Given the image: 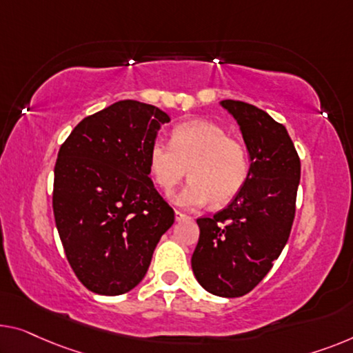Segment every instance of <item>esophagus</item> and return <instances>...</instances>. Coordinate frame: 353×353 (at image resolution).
Here are the masks:
<instances>
[{
    "instance_id": "obj_1",
    "label": "esophagus",
    "mask_w": 353,
    "mask_h": 353,
    "mask_svg": "<svg viewBox=\"0 0 353 353\" xmlns=\"http://www.w3.org/2000/svg\"><path fill=\"white\" fill-rule=\"evenodd\" d=\"M183 220H190L187 214L181 212V210H176V222H183Z\"/></svg>"
}]
</instances>
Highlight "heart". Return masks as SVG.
<instances>
[{
  "mask_svg": "<svg viewBox=\"0 0 353 353\" xmlns=\"http://www.w3.org/2000/svg\"><path fill=\"white\" fill-rule=\"evenodd\" d=\"M150 176L165 194L172 193L187 176L192 179L176 194L187 209L227 204L243 190L250 172V157L241 141L230 138L222 126L196 119L171 131V144L155 139L147 154Z\"/></svg>",
  "mask_w": 353,
  "mask_h": 353,
  "instance_id": "1",
  "label": "heart"
}]
</instances>
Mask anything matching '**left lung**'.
Here are the masks:
<instances>
[{
  "label": "left lung",
  "mask_w": 353,
  "mask_h": 353,
  "mask_svg": "<svg viewBox=\"0 0 353 353\" xmlns=\"http://www.w3.org/2000/svg\"><path fill=\"white\" fill-rule=\"evenodd\" d=\"M250 157L243 190L214 217L198 219L192 270L204 290L238 298L259 285L290 236L301 163L285 126L244 101L223 99Z\"/></svg>",
  "instance_id": "left-lung-1"
}]
</instances>
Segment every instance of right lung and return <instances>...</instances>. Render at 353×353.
<instances>
[{"mask_svg":"<svg viewBox=\"0 0 353 353\" xmlns=\"http://www.w3.org/2000/svg\"><path fill=\"white\" fill-rule=\"evenodd\" d=\"M170 115L123 99L88 115L61 144L54 215L66 259L83 285L115 296L143 281L174 210L149 177V147Z\"/></svg>","mask_w":353,"mask_h":353,"instance_id":"right-lung-1","label":"right lung"}]
</instances>
